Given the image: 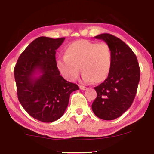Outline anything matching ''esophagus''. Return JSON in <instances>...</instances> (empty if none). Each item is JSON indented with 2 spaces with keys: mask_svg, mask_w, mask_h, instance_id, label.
<instances>
[{
  "mask_svg": "<svg viewBox=\"0 0 154 154\" xmlns=\"http://www.w3.org/2000/svg\"><path fill=\"white\" fill-rule=\"evenodd\" d=\"M80 89L82 90H85L87 89V88L85 87V86H83V85H80Z\"/></svg>",
  "mask_w": 154,
  "mask_h": 154,
  "instance_id": "esophagus-1",
  "label": "esophagus"
}]
</instances>
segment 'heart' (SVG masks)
Returning <instances> with one entry per match:
<instances>
[{"label":"heart","mask_w":154,"mask_h":154,"mask_svg":"<svg viewBox=\"0 0 154 154\" xmlns=\"http://www.w3.org/2000/svg\"><path fill=\"white\" fill-rule=\"evenodd\" d=\"M112 64V52L108 44L97 43L87 40L73 42L65 50V55L57 61L62 76L73 81L81 68L85 82L100 83L108 77Z\"/></svg>","instance_id":"b5f03b06"}]
</instances>
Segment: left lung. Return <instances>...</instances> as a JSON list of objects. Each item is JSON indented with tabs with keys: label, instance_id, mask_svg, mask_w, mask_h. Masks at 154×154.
Instances as JSON below:
<instances>
[{
	"label": "left lung",
	"instance_id": "left-lung-1",
	"mask_svg": "<svg viewBox=\"0 0 154 154\" xmlns=\"http://www.w3.org/2000/svg\"><path fill=\"white\" fill-rule=\"evenodd\" d=\"M108 44L112 52L110 73L94 88L97 98L92 104L93 113L101 119L114 120L131 106L140 79V69L133 51L123 41L109 33L94 37Z\"/></svg>",
	"mask_w": 154,
	"mask_h": 154
}]
</instances>
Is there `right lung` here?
Wrapping results in <instances>:
<instances>
[{"label":"right lung","mask_w":154,"mask_h":154,"mask_svg":"<svg viewBox=\"0 0 154 154\" xmlns=\"http://www.w3.org/2000/svg\"><path fill=\"white\" fill-rule=\"evenodd\" d=\"M65 38L41 36L27 46L14 70L18 100L31 116L44 123L60 119L68 106L76 84L61 76L55 60L56 50Z\"/></svg>","instance_id":"obj_1"}]
</instances>
